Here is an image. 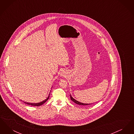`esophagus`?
Masks as SVG:
<instances>
[{
	"instance_id": "1",
	"label": "esophagus",
	"mask_w": 134,
	"mask_h": 134,
	"mask_svg": "<svg viewBox=\"0 0 134 134\" xmlns=\"http://www.w3.org/2000/svg\"><path fill=\"white\" fill-rule=\"evenodd\" d=\"M64 75H65V73H64V71H62V72L61 73V76H64Z\"/></svg>"
}]
</instances>
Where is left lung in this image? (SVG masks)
<instances>
[{"mask_svg":"<svg viewBox=\"0 0 134 134\" xmlns=\"http://www.w3.org/2000/svg\"><path fill=\"white\" fill-rule=\"evenodd\" d=\"M70 98H71V100H72L73 102H75V103H76L77 104H79V105H86L91 104V103H89V104H88V103H82V102H79L76 100V99H75L74 98H73L72 97V96H71V94L70 95ZM91 104H92V103H91Z\"/></svg>","mask_w":134,"mask_h":134,"instance_id":"obj_1","label":"left lung"}]
</instances>
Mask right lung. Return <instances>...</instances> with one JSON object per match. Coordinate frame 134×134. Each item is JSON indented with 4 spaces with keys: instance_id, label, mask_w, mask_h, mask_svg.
Returning a JSON list of instances; mask_svg holds the SVG:
<instances>
[{
    "instance_id": "right-lung-1",
    "label": "right lung",
    "mask_w": 134,
    "mask_h": 134,
    "mask_svg": "<svg viewBox=\"0 0 134 134\" xmlns=\"http://www.w3.org/2000/svg\"><path fill=\"white\" fill-rule=\"evenodd\" d=\"M49 97H50V94H49V95L48 96V97L45 99V100H44V101H43L42 102L36 103H29V102H25L26 104H27L29 105H31L32 106H40V105L43 104L44 103L46 102L48 100V99L49 98Z\"/></svg>"
}]
</instances>
